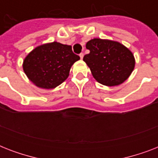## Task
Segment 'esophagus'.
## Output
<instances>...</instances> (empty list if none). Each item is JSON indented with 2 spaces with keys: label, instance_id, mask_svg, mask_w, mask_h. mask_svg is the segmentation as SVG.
<instances>
[{
  "label": "esophagus",
  "instance_id": "34e87169",
  "mask_svg": "<svg viewBox=\"0 0 158 158\" xmlns=\"http://www.w3.org/2000/svg\"><path fill=\"white\" fill-rule=\"evenodd\" d=\"M79 57H80V59H83V58H84V53H80V54H79Z\"/></svg>",
  "mask_w": 158,
  "mask_h": 158
}]
</instances>
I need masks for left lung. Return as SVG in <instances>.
Segmentation results:
<instances>
[{"label": "left lung", "mask_w": 158, "mask_h": 158, "mask_svg": "<svg viewBox=\"0 0 158 158\" xmlns=\"http://www.w3.org/2000/svg\"><path fill=\"white\" fill-rule=\"evenodd\" d=\"M86 48L90 51L84 60L97 81L106 86H115L129 78L135 64L133 53L118 42L94 38Z\"/></svg>", "instance_id": "left-lung-1"}]
</instances>
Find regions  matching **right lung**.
I'll use <instances>...</instances> for the list:
<instances>
[{
	"label": "right lung",
	"mask_w": 158,
	"mask_h": 158,
	"mask_svg": "<svg viewBox=\"0 0 158 158\" xmlns=\"http://www.w3.org/2000/svg\"><path fill=\"white\" fill-rule=\"evenodd\" d=\"M79 59L71 46L53 42L33 49L23 60V69L36 86L54 89L68 78L72 64Z\"/></svg>",
	"instance_id": "obj_1"
}]
</instances>
